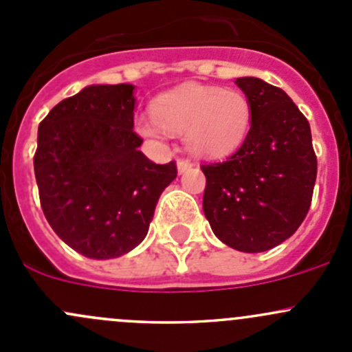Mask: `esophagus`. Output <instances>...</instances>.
Masks as SVG:
<instances>
[{"instance_id": "esophagus-1", "label": "esophagus", "mask_w": 352, "mask_h": 352, "mask_svg": "<svg viewBox=\"0 0 352 352\" xmlns=\"http://www.w3.org/2000/svg\"><path fill=\"white\" fill-rule=\"evenodd\" d=\"M190 166H192V163H190V160L187 158H180L179 162H177V168H179V172H186V170H189Z\"/></svg>"}]
</instances>
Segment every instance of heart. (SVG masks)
<instances>
[{
	"instance_id": "1",
	"label": "heart",
	"mask_w": 352,
	"mask_h": 352,
	"mask_svg": "<svg viewBox=\"0 0 352 352\" xmlns=\"http://www.w3.org/2000/svg\"><path fill=\"white\" fill-rule=\"evenodd\" d=\"M155 122L138 120V131L151 140L163 131L186 134L187 148L204 158L232 153L250 127V102L236 90L187 85L160 95L151 105Z\"/></svg>"
}]
</instances>
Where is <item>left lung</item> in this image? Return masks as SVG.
I'll use <instances>...</instances> for the list:
<instances>
[{
  "label": "left lung",
  "mask_w": 352,
  "mask_h": 352,
  "mask_svg": "<svg viewBox=\"0 0 352 352\" xmlns=\"http://www.w3.org/2000/svg\"><path fill=\"white\" fill-rule=\"evenodd\" d=\"M250 102L242 146L225 162L201 165L202 209L214 235L240 252H265L303 223L314 196L317 156L307 117L281 88L236 78Z\"/></svg>",
  "instance_id": "left-lung-1"
}]
</instances>
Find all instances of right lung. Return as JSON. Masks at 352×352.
<instances>
[{"label": "right lung", "mask_w": 352, "mask_h": 352, "mask_svg": "<svg viewBox=\"0 0 352 352\" xmlns=\"http://www.w3.org/2000/svg\"><path fill=\"white\" fill-rule=\"evenodd\" d=\"M133 85H91L38 124L34 156L42 211L56 235L88 258L120 257L146 236L156 202L177 177L140 151Z\"/></svg>", "instance_id": "1"}]
</instances>
